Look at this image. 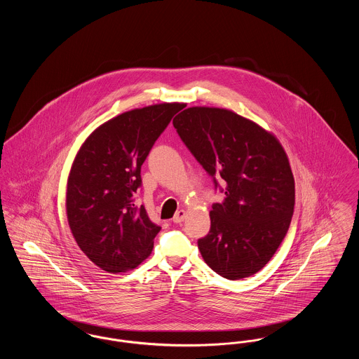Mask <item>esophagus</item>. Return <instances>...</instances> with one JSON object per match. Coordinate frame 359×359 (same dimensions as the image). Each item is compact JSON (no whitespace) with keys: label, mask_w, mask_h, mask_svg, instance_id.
<instances>
[{"label":"esophagus","mask_w":359,"mask_h":359,"mask_svg":"<svg viewBox=\"0 0 359 359\" xmlns=\"http://www.w3.org/2000/svg\"><path fill=\"white\" fill-rule=\"evenodd\" d=\"M186 217H187V212H186L184 210H179V211L175 214V217H173V223L183 222V221L186 219Z\"/></svg>","instance_id":"1"}]
</instances>
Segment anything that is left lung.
<instances>
[{"label": "left lung", "instance_id": "8db88e82", "mask_svg": "<svg viewBox=\"0 0 359 359\" xmlns=\"http://www.w3.org/2000/svg\"><path fill=\"white\" fill-rule=\"evenodd\" d=\"M173 126L215 189L224 192L210 211L208 234L198 239L205 264L227 280L257 273L278 249L293 215L294 180L281 144L253 121L218 107H188Z\"/></svg>", "mask_w": 359, "mask_h": 359}]
</instances>
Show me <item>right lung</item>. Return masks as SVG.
I'll return each instance as SVG.
<instances>
[{
	"label": "right lung",
	"mask_w": 359,
	"mask_h": 359,
	"mask_svg": "<svg viewBox=\"0 0 359 359\" xmlns=\"http://www.w3.org/2000/svg\"><path fill=\"white\" fill-rule=\"evenodd\" d=\"M183 103L135 109L95 129L76 154L66 208L81 250L109 273L135 269L154 249L160 226L135 205L141 165Z\"/></svg>",
	"instance_id": "1"
}]
</instances>
